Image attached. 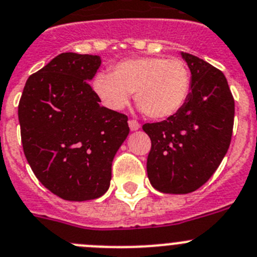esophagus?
Wrapping results in <instances>:
<instances>
[{
  "instance_id": "1",
  "label": "esophagus",
  "mask_w": 257,
  "mask_h": 257,
  "mask_svg": "<svg viewBox=\"0 0 257 257\" xmlns=\"http://www.w3.org/2000/svg\"><path fill=\"white\" fill-rule=\"evenodd\" d=\"M129 124V128H131V131H138V129L141 128V124L138 123L137 120H133V119H131V120L128 121Z\"/></svg>"
}]
</instances>
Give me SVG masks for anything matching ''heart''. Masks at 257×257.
<instances>
[{
  "label": "heart",
  "instance_id": "heart-1",
  "mask_svg": "<svg viewBox=\"0 0 257 257\" xmlns=\"http://www.w3.org/2000/svg\"><path fill=\"white\" fill-rule=\"evenodd\" d=\"M92 90L110 110H123L134 92L137 104L152 119H167L183 109L191 91V73L181 59L138 57L124 59L110 73H97Z\"/></svg>",
  "mask_w": 257,
  "mask_h": 257
}]
</instances>
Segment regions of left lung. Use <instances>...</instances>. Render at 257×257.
<instances>
[{"label": "left lung", "instance_id": "8db88e82", "mask_svg": "<svg viewBox=\"0 0 257 257\" xmlns=\"http://www.w3.org/2000/svg\"><path fill=\"white\" fill-rule=\"evenodd\" d=\"M191 72V91L174 116L147 123V175L156 190L188 194L204 185L231 143L234 100L224 74L198 57L181 53Z\"/></svg>", "mask_w": 257, "mask_h": 257}]
</instances>
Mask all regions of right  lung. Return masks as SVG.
<instances>
[{
    "label": "right lung",
    "mask_w": 257,
    "mask_h": 257,
    "mask_svg": "<svg viewBox=\"0 0 257 257\" xmlns=\"http://www.w3.org/2000/svg\"><path fill=\"white\" fill-rule=\"evenodd\" d=\"M99 56L62 53L28 78L19 102L24 153L40 183L64 200L100 198L128 116L100 106L90 86Z\"/></svg>",
    "instance_id": "1"
}]
</instances>
